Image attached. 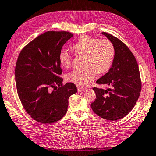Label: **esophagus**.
Listing matches in <instances>:
<instances>
[{"instance_id":"esophagus-1","label":"esophagus","mask_w":156,"mask_h":156,"mask_svg":"<svg viewBox=\"0 0 156 156\" xmlns=\"http://www.w3.org/2000/svg\"><path fill=\"white\" fill-rule=\"evenodd\" d=\"M84 89H85V88H84V87H78V90L79 91H82V90H84Z\"/></svg>"}]
</instances>
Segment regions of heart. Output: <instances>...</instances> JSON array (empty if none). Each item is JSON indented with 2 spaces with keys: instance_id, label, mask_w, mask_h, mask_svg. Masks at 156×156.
<instances>
[{
  "instance_id": "heart-1",
  "label": "heart",
  "mask_w": 156,
  "mask_h": 156,
  "mask_svg": "<svg viewBox=\"0 0 156 156\" xmlns=\"http://www.w3.org/2000/svg\"><path fill=\"white\" fill-rule=\"evenodd\" d=\"M72 48L78 55H85L84 68L74 70L67 76L68 81L84 87L92 82L96 73L103 74L110 69L115 56V48L108 39L99 40L93 36H81L73 45ZM59 63L63 67L71 66L72 55L66 50H61L58 56Z\"/></svg>"
}]
</instances>
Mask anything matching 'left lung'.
Wrapping results in <instances>:
<instances>
[{
	"instance_id": "8db88e82",
	"label": "left lung",
	"mask_w": 156,
	"mask_h": 156,
	"mask_svg": "<svg viewBox=\"0 0 156 156\" xmlns=\"http://www.w3.org/2000/svg\"><path fill=\"white\" fill-rule=\"evenodd\" d=\"M115 48L112 68L97 80L106 84V90L94 87L96 99L91 103L95 114L105 120H117L132 110L141 90L139 66L135 56L123 42L107 32H102Z\"/></svg>"
}]
</instances>
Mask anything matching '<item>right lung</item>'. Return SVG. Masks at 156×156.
Wrapping results in <instances>:
<instances>
[{
    "instance_id": "obj_1",
    "label": "right lung",
    "mask_w": 156,
    "mask_h": 156,
    "mask_svg": "<svg viewBox=\"0 0 156 156\" xmlns=\"http://www.w3.org/2000/svg\"><path fill=\"white\" fill-rule=\"evenodd\" d=\"M68 32L48 31L38 36L21 51L15 70L18 96L34 120L52 124L68 111L69 97L77 92L72 82L63 84L58 56L71 38Z\"/></svg>"
}]
</instances>
